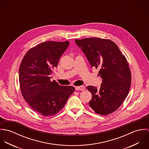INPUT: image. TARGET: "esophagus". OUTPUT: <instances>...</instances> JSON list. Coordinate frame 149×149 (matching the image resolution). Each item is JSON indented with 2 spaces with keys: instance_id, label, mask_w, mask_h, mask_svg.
<instances>
[{
  "instance_id": "34e87169",
  "label": "esophagus",
  "mask_w": 149,
  "mask_h": 149,
  "mask_svg": "<svg viewBox=\"0 0 149 149\" xmlns=\"http://www.w3.org/2000/svg\"><path fill=\"white\" fill-rule=\"evenodd\" d=\"M75 89L76 90H77V91H84L85 89V87L83 85H81L79 86H76Z\"/></svg>"
}]
</instances>
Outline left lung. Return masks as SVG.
<instances>
[{
  "label": "left lung",
  "instance_id": "left-lung-1",
  "mask_svg": "<svg viewBox=\"0 0 149 149\" xmlns=\"http://www.w3.org/2000/svg\"><path fill=\"white\" fill-rule=\"evenodd\" d=\"M91 65L98 68L103 82L100 89L89 85L92 93L89 107L96 113L107 115L115 111L127 96L131 82L127 61L113 41L100 38L75 40Z\"/></svg>",
  "mask_w": 149,
  "mask_h": 149
}]
</instances>
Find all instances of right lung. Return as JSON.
<instances>
[{"mask_svg":"<svg viewBox=\"0 0 149 149\" xmlns=\"http://www.w3.org/2000/svg\"><path fill=\"white\" fill-rule=\"evenodd\" d=\"M69 41H46L31 48L23 57L19 69L22 95L30 107L43 116H53L65 106L74 92L72 86H61L51 81Z\"/></svg>","mask_w":149,"mask_h":149,"instance_id":"add662e5","label":"right lung"}]
</instances>
